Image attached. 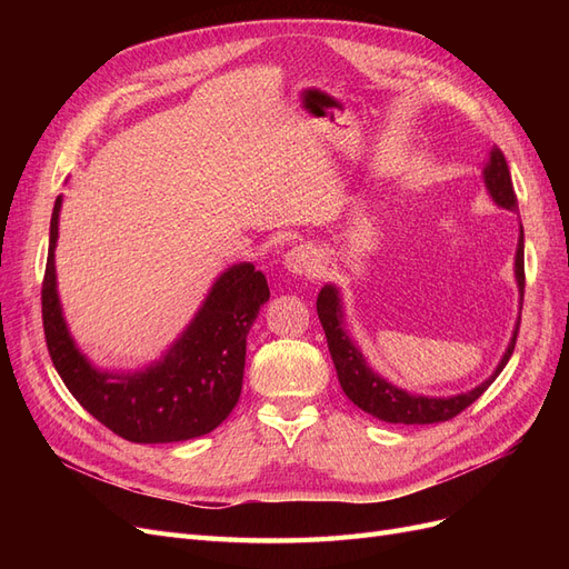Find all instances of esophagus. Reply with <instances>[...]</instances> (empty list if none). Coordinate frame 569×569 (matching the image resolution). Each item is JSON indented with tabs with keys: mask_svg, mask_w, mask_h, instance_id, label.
I'll return each instance as SVG.
<instances>
[{
	"mask_svg": "<svg viewBox=\"0 0 569 569\" xmlns=\"http://www.w3.org/2000/svg\"><path fill=\"white\" fill-rule=\"evenodd\" d=\"M284 268L295 274H316L320 268V256L313 247L299 244L284 253Z\"/></svg>",
	"mask_w": 569,
	"mask_h": 569,
	"instance_id": "1",
	"label": "esophagus"
}]
</instances>
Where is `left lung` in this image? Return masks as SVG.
<instances>
[{"label":"left lung","instance_id":"left-lung-1","mask_svg":"<svg viewBox=\"0 0 569 569\" xmlns=\"http://www.w3.org/2000/svg\"><path fill=\"white\" fill-rule=\"evenodd\" d=\"M481 178H485V187L489 197L493 199L496 206L501 209L512 211L515 203V189L510 180V170L506 163L503 151L493 147L489 151V161L481 170ZM515 280H518V291H520V301L525 297V230L520 226V239H518V251H515ZM522 311V308H520ZM318 318L322 322V330L327 337V347H330V356L335 360L339 385L343 393L360 408L366 410L368 416L393 422V425H432V422H446L456 418L458 412H462L470 403H475L481 393H485L491 382L496 380L506 363L512 356L515 349V339H518L520 330V316L518 322H515V330L510 337L508 349L501 358V363L496 366L491 377H487L485 382L477 385L470 391L453 393V396H425V393H410L401 387L391 385L385 380L382 375H377L370 366L366 356L360 353L356 347V341L349 337L347 325H343V303L337 284H325L318 295Z\"/></svg>","mask_w":569,"mask_h":569}]
</instances>
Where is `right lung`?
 Segmentation results:
<instances>
[{"instance_id":"right-lung-1","label":"right lung","mask_w":569,"mask_h":569,"mask_svg":"<svg viewBox=\"0 0 569 569\" xmlns=\"http://www.w3.org/2000/svg\"><path fill=\"white\" fill-rule=\"evenodd\" d=\"M61 201L57 197L49 222L42 322L63 385L92 418L134 443L187 441L213 432L242 393L247 335L270 299L266 274L251 263L230 266L159 360L134 372L99 370L76 347L61 311L54 266Z\"/></svg>"}]
</instances>
